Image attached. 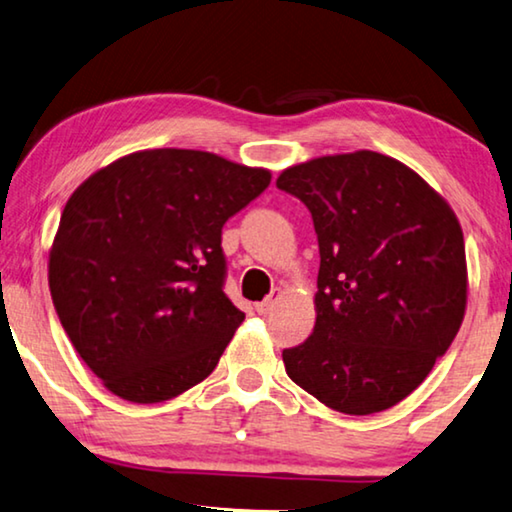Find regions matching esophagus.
Listing matches in <instances>:
<instances>
[{
    "mask_svg": "<svg viewBox=\"0 0 512 512\" xmlns=\"http://www.w3.org/2000/svg\"><path fill=\"white\" fill-rule=\"evenodd\" d=\"M279 290H272V295L270 297H265V300L263 302H258L256 304V311L258 313H261V316H267V313H270L272 311V306L274 304H277V300H279Z\"/></svg>",
    "mask_w": 512,
    "mask_h": 512,
    "instance_id": "1",
    "label": "esophagus"
}]
</instances>
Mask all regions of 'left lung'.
Segmentation results:
<instances>
[{
    "label": "left lung",
    "mask_w": 512,
    "mask_h": 512,
    "mask_svg": "<svg viewBox=\"0 0 512 512\" xmlns=\"http://www.w3.org/2000/svg\"><path fill=\"white\" fill-rule=\"evenodd\" d=\"M277 187L318 235L316 327L286 373L336 412L389 410L426 380L465 318V238L451 206L382 153L316 157Z\"/></svg>",
    "instance_id": "obj_1"
}]
</instances>
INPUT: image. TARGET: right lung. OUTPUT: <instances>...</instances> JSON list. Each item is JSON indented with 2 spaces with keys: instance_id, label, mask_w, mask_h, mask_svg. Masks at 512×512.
<instances>
[{
  "instance_id": "right-lung-1",
  "label": "right lung",
  "mask_w": 512,
  "mask_h": 512,
  "mask_svg": "<svg viewBox=\"0 0 512 512\" xmlns=\"http://www.w3.org/2000/svg\"><path fill=\"white\" fill-rule=\"evenodd\" d=\"M267 169L187 148L130 153L70 196L50 293L84 364L130 403H162L215 371L245 320L224 293L222 226Z\"/></svg>"
}]
</instances>
